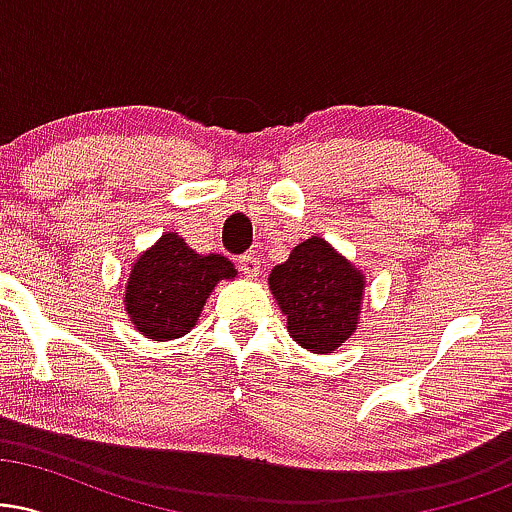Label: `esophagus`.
<instances>
[{"label": "esophagus", "instance_id": "1", "mask_svg": "<svg viewBox=\"0 0 512 512\" xmlns=\"http://www.w3.org/2000/svg\"><path fill=\"white\" fill-rule=\"evenodd\" d=\"M238 267L245 276H260V257L255 252H248V255L238 257Z\"/></svg>", "mask_w": 512, "mask_h": 512}]
</instances>
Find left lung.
Listing matches in <instances>:
<instances>
[{
	"label": "left lung",
	"instance_id": "8db88e82",
	"mask_svg": "<svg viewBox=\"0 0 512 512\" xmlns=\"http://www.w3.org/2000/svg\"><path fill=\"white\" fill-rule=\"evenodd\" d=\"M293 342L313 354H332L356 330L363 274L322 238L298 243L289 260L269 274Z\"/></svg>",
	"mask_w": 512,
	"mask_h": 512
}]
</instances>
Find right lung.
<instances>
[{"label":"right lung","instance_id":"add662e5","mask_svg":"<svg viewBox=\"0 0 512 512\" xmlns=\"http://www.w3.org/2000/svg\"><path fill=\"white\" fill-rule=\"evenodd\" d=\"M236 269L221 255H197L175 233L158 238L134 264L125 305L134 327L154 342L178 339L195 327L216 281Z\"/></svg>","mask_w":512,"mask_h":512}]
</instances>
